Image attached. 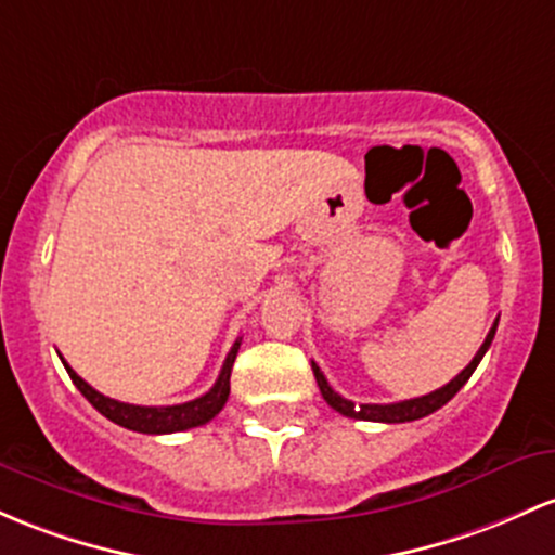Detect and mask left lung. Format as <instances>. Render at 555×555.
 <instances>
[{
	"label": "left lung",
	"mask_w": 555,
	"mask_h": 555,
	"mask_svg": "<svg viewBox=\"0 0 555 555\" xmlns=\"http://www.w3.org/2000/svg\"><path fill=\"white\" fill-rule=\"evenodd\" d=\"M495 328H498V321H495V324H492L490 332H487L485 343H482V347H479V350H477V356L472 358V363H468V366H466L464 371H461V374L455 376V379H450L446 387L435 389V392L422 395V398H413V400H400V403H387V405L361 403V405H356V403H352V400L343 398V395L334 392V389L328 387L326 376L321 374V369L315 366V363H310V366H313V376H315V382H319V389H321V395H324V400H326L328 405L334 408V411L343 413V416L361 418V422H385V424L416 422V418L429 416V413H435L437 408L446 405L448 400L453 398V395L459 392V389L466 385L468 376L474 374V369H477L479 361H482V358H485L487 347L492 345V337H495Z\"/></svg>",
	"instance_id": "1"
}]
</instances>
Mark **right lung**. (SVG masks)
Returning a JSON list of instances; mask_svg holds the SVG:
<instances>
[{"mask_svg": "<svg viewBox=\"0 0 555 555\" xmlns=\"http://www.w3.org/2000/svg\"><path fill=\"white\" fill-rule=\"evenodd\" d=\"M242 339H236L234 347L229 350L227 361H223L221 374H218L216 385H212L203 398H194L189 403H179V405H131V403H120V400L105 398L102 392H96L94 387L87 385L81 376L73 371L68 363L63 361L65 371L73 379V385L81 389L83 398L89 400L102 416L115 422L118 426H126V429L142 431V435H170V431H184L192 429V426H203L208 424L212 416L221 413V408L227 405L229 400V379H231V366H234V358L240 352Z\"/></svg>", "mask_w": 555, "mask_h": 555, "instance_id": "1", "label": "right lung"}]
</instances>
